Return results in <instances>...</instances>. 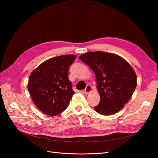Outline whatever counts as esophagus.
Returning <instances> with one entry per match:
<instances>
[{
	"mask_svg": "<svg viewBox=\"0 0 158 158\" xmlns=\"http://www.w3.org/2000/svg\"><path fill=\"white\" fill-rule=\"evenodd\" d=\"M92 86L89 84H88L86 86V88L84 89V92H85V94H89L90 92L92 91Z\"/></svg>",
	"mask_w": 158,
	"mask_h": 158,
	"instance_id": "34e87169",
	"label": "esophagus"
}]
</instances>
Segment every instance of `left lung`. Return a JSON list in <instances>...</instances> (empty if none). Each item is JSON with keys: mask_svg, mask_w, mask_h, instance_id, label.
I'll list each match as a JSON object with an SVG mask.
<instances>
[{"mask_svg": "<svg viewBox=\"0 0 158 158\" xmlns=\"http://www.w3.org/2000/svg\"><path fill=\"white\" fill-rule=\"evenodd\" d=\"M79 59L94 72L100 100L94 109L100 115L119 112L129 101L136 89L137 79L130 64L115 53L92 52Z\"/></svg>", "mask_w": 158, "mask_h": 158, "instance_id": "8db88e82", "label": "left lung"}]
</instances>
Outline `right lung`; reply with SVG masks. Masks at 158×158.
<instances>
[{
	"label": "right lung",
	"instance_id": "1",
	"mask_svg": "<svg viewBox=\"0 0 158 158\" xmlns=\"http://www.w3.org/2000/svg\"><path fill=\"white\" fill-rule=\"evenodd\" d=\"M75 55H62L41 64L29 77L28 89L35 105L43 113L55 116L69 106L75 92L69 79V69Z\"/></svg>",
	"mask_w": 158,
	"mask_h": 158
}]
</instances>
